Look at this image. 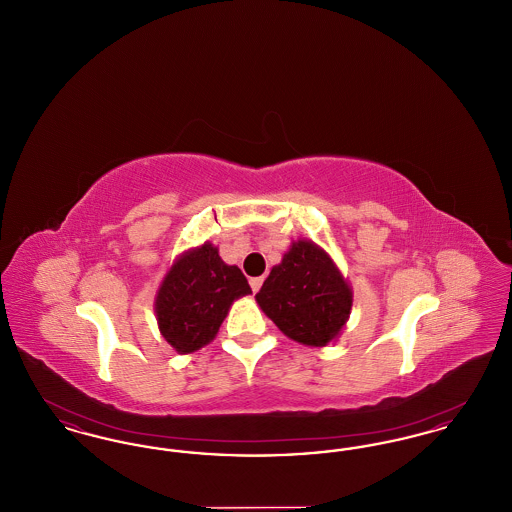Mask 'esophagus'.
I'll use <instances>...</instances> for the list:
<instances>
[{"mask_svg": "<svg viewBox=\"0 0 512 512\" xmlns=\"http://www.w3.org/2000/svg\"><path fill=\"white\" fill-rule=\"evenodd\" d=\"M249 286H251V290H253V292H259V290H261V286H263V278H261V276L251 278V280H249Z\"/></svg>", "mask_w": 512, "mask_h": 512, "instance_id": "esophagus-1", "label": "esophagus"}]
</instances>
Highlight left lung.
<instances>
[{
	"mask_svg": "<svg viewBox=\"0 0 512 512\" xmlns=\"http://www.w3.org/2000/svg\"><path fill=\"white\" fill-rule=\"evenodd\" d=\"M255 299L290 340L324 347L340 336L353 292L324 249L311 240H297L282 263L272 267Z\"/></svg>",
	"mask_w": 512,
	"mask_h": 512,
	"instance_id": "8db88e82",
	"label": "left lung"
}]
</instances>
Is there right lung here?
Returning <instances> with one entry per match:
<instances>
[{
	"label": "right lung",
	"mask_w": 512,
	"mask_h": 512,
	"mask_svg": "<svg viewBox=\"0 0 512 512\" xmlns=\"http://www.w3.org/2000/svg\"><path fill=\"white\" fill-rule=\"evenodd\" d=\"M249 293L242 270L205 242L182 253L163 278L155 295L159 332L178 353H194L215 340L232 303Z\"/></svg>",
	"instance_id": "obj_1"
}]
</instances>
